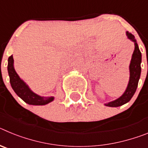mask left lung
<instances>
[{"label": "left lung", "mask_w": 148, "mask_h": 148, "mask_svg": "<svg viewBox=\"0 0 148 148\" xmlns=\"http://www.w3.org/2000/svg\"><path fill=\"white\" fill-rule=\"evenodd\" d=\"M126 34L128 38L133 40L134 42V45H135V49L133 51L130 64V81H129L127 87L125 90V93L118 99L108 103V104H105V105L108 106V107H119V106L128 102L135 93L137 86H138V80L140 78L142 53L138 49L136 40L134 38V35L129 32H127Z\"/></svg>", "instance_id": "obj_1"}]
</instances>
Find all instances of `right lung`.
<instances>
[{
	"label": "right lung",
	"mask_w": 148,
	"mask_h": 148,
	"mask_svg": "<svg viewBox=\"0 0 148 148\" xmlns=\"http://www.w3.org/2000/svg\"><path fill=\"white\" fill-rule=\"evenodd\" d=\"M12 56L9 57L8 59V73L10 75V82L13 90L15 93L26 103L32 105H44L51 102L54 99L53 97H40L37 94L31 91L28 86L19 78L13 66Z\"/></svg>",
	"instance_id": "add662e5"
}]
</instances>
